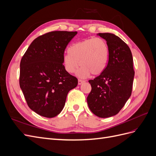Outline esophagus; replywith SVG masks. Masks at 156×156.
<instances>
[{"label":"esophagus","instance_id":"esophagus-1","mask_svg":"<svg viewBox=\"0 0 156 156\" xmlns=\"http://www.w3.org/2000/svg\"><path fill=\"white\" fill-rule=\"evenodd\" d=\"M84 82V81H83V80H81V79H79L78 80V84H79V85H81V84L82 83H83Z\"/></svg>","mask_w":156,"mask_h":156}]
</instances>
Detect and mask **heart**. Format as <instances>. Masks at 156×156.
Instances as JSON below:
<instances>
[{
  "label": "heart",
  "mask_w": 156,
  "mask_h": 156,
  "mask_svg": "<svg viewBox=\"0 0 156 156\" xmlns=\"http://www.w3.org/2000/svg\"><path fill=\"white\" fill-rule=\"evenodd\" d=\"M109 58V49L107 41L101 37H91L72 44L68 53L64 56L63 62L66 70L73 73L78 68L77 75L85 78L91 73L100 75L103 72Z\"/></svg>",
  "instance_id": "b5f03b06"
}]
</instances>
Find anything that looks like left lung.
<instances>
[{
    "label": "left lung",
    "mask_w": 156,
    "mask_h": 156,
    "mask_svg": "<svg viewBox=\"0 0 156 156\" xmlns=\"http://www.w3.org/2000/svg\"><path fill=\"white\" fill-rule=\"evenodd\" d=\"M105 39L109 49L105 69L93 80H89L92 90L87 97L88 105L100 118L115 116L131 96L135 72L129 48L119 36L111 33L98 34Z\"/></svg>",
    "instance_id": "8db88e82"
}]
</instances>
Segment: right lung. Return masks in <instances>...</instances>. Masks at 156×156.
<instances>
[{
  "instance_id": "right-lung-1",
  "label": "right lung",
  "mask_w": 156,
  "mask_h": 156,
  "mask_svg": "<svg viewBox=\"0 0 156 156\" xmlns=\"http://www.w3.org/2000/svg\"><path fill=\"white\" fill-rule=\"evenodd\" d=\"M77 32L53 31L33 41L21 60L20 85L27 105L40 116L53 118L62 111L77 79L63 65L65 49Z\"/></svg>"
}]
</instances>
